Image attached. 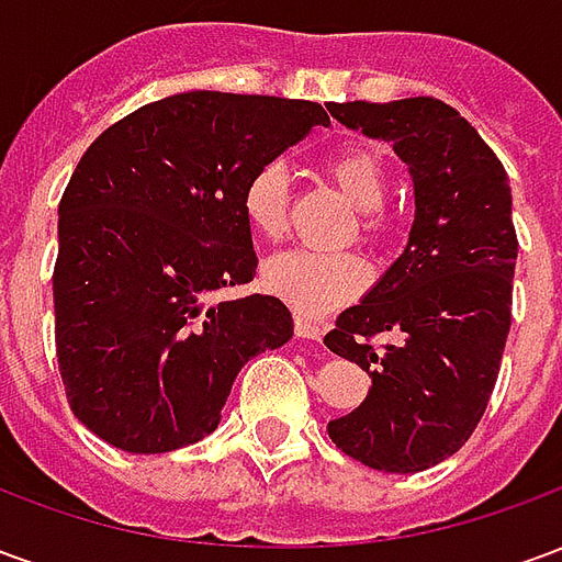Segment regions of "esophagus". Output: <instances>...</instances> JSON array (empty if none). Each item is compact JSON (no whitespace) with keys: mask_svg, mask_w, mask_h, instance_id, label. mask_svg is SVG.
I'll use <instances>...</instances> for the list:
<instances>
[{"mask_svg":"<svg viewBox=\"0 0 562 562\" xmlns=\"http://www.w3.org/2000/svg\"><path fill=\"white\" fill-rule=\"evenodd\" d=\"M294 334H297V337H304V340H322L325 325H322V322H316V318L294 316Z\"/></svg>","mask_w":562,"mask_h":562,"instance_id":"34e87169","label":"esophagus"}]
</instances>
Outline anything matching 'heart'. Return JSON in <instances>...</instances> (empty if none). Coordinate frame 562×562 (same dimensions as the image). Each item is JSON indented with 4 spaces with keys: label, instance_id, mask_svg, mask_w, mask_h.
Wrapping results in <instances>:
<instances>
[{
    "label": "heart",
    "instance_id": "b5f03b06",
    "mask_svg": "<svg viewBox=\"0 0 562 562\" xmlns=\"http://www.w3.org/2000/svg\"><path fill=\"white\" fill-rule=\"evenodd\" d=\"M325 171L349 198L355 210H361V237L376 244L382 237V213L389 195V168L373 147L352 144L340 147L325 159ZM240 210L246 225L261 237H280L289 222V173L280 161H268L246 177L240 192ZM261 282L273 297L297 310L301 316H322L334 306L349 304L364 292L370 282V265L355 252H310L289 249L265 261Z\"/></svg>",
    "mask_w": 562,
    "mask_h": 562
}]
</instances>
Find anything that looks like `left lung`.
<instances>
[{"mask_svg": "<svg viewBox=\"0 0 562 562\" xmlns=\"http://www.w3.org/2000/svg\"><path fill=\"white\" fill-rule=\"evenodd\" d=\"M342 126L391 140L409 165L415 220L403 256L342 310L325 346L367 370L364 403L328 436L370 470L422 472L482 422L512 328L518 234L503 161L451 104H328ZM394 329L402 340L376 347Z\"/></svg>", "mask_w": 562, "mask_h": 562, "instance_id": "8db88e82", "label": "left lung"}]
</instances>
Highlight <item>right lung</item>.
I'll list each match as a JSON object with an SVG mask.
<instances>
[{
    "instance_id": "obj_1",
    "label": "right lung",
    "mask_w": 562,
    "mask_h": 562,
    "mask_svg": "<svg viewBox=\"0 0 562 562\" xmlns=\"http://www.w3.org/2000/svg\"><path fill=\"white\" fill-rule=\"evenodd\" d=\"M318 102L180 92L104 128L59 201L56 358L71 413L132 454L216 430L240 367L292 340L280 297L252 282L240 210L249 173L313 126Z\"/></svg>"
}]
</instances>
